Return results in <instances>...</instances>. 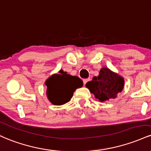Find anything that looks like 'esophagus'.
I'll return each instance as SVG.
<instances>
[{
	"label": "esophagus",
	"mask_w": 151,
	"mask_h": 151,
	"mask_svg": "<svg viewBox=\"0 0 151 151\" xmlns=\"http://www.w3.org/2000/svg\"><path fill=\"white\" fill-rule=\"evenodd\" d=\"M90 80H91V79H90V78L83 79V84H84V85H86V83H87L88 82V81H90Z\"/></svg>",
	"instance_id": "esophagus-1"
}]
</instances>
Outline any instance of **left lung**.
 Here are the masks:
<instances>
[{"mask_svg":"<svg viewBox=\"0 0 151 151\" xmlns=\"http://www.w3.org/2000/svg\"><path fill=\"white\" fill-rule=\"evenodd\" d=\"M91 93L101 102L117 97V94L123 91L124 79L111 71L108 68L101 69L98 76L86 84Z\"/></svg>","mask_w":151,"mask_h":151,"instance_id":"8db88e82","label":"left lung"}]
</instances>
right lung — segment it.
Returning <instances> with one entry per match:
<instances>
[{"label":"right lung","mask_w":151,"mask_h":151,"mask_svg":"<svg viewBox=\"0 0 151 151\" xmlns=\"http://www.w3.org/2000/svg\"><path fill=\"white\" fill-rule=\"evenodd\" d=\"M47 97L53 105L60 106L70 101L76 89L83 86V81L77 76L67 74L63 70L53 74L46 81Z\"/></svg>","instance_id":"1"}]
</instances>
